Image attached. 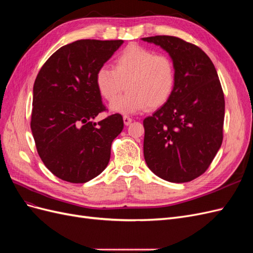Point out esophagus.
Instances as JSON below:
<instances>
[{"label": "esophagus", "instance_id": "obj_1", "mask_svg": "<svg viewBox=\"0 0 253 253\" xmlns=\"http://www.w3.org/2000/svg\"><path fill=\"white\" fill-rule=\"evenodd\" d=\"M132 121H133V119H132L131 117H128V116H124V124H125L126 126H128L129 124H131Z\"/></svg>", "mask_w": 253, "mask_h": 253}]
</instances>
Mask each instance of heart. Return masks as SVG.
Here are the masks:
<instances>
[{"label": "heart", "instance_id": "obj_1", "mask_svg": "<svg viewBox=\"0 0 253 253\" xmlns=\"http://www.w3.org/2000/svg\"><path fill=\"white\" fill-rule=\"evenodd\" d=\"M175 66L170 57L137 44L127 45L114 59V68L103 65L96 74L101 96L112 101L127 85L128 92L110 105L111 111L135 114L164 105L175 86Z\"/></svg>", "mask_w": 253, "mask_h": 253}]
</instances>
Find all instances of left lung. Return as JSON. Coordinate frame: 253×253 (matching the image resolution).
Here are the masks:
<instances>
[{
    "instance_id": "left-lung-1",
    "label": "left lung",
    "mask_w": 253,
    "mask_h": 253,
    "mask_svg": "<svg viewBox=\"0 0 253 253\" xmlns=\"http://www.w3.org/2000/svg\"><path fill=\"white\" fill-rule=\"evenodd\" d=\"M141 40L169 53L176 75L169 100L143 120L145 163L167 181H191L208 169L223 142L225 98L216 70L200 47L179 38Z\"/></svg>"
}]
</instances>
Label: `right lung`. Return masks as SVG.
Returning a JSON list of instances; mask_svg holds the SVG:
<instances>
[{"label":"right lung","mask_w":253,"mask_h":253,"mask_svg":"<svg viewBox=\"0 0 253 253\" xmlns=\"http://www.w3.org/2000/svg\"><path fill=\"white\" fill-rule=\"evenodd\" d=\"M122 40H78L48 58L34 84L30 127L38 154L60 179L84 183L108 166L113 140L124 128L120 114L94 122L105 111L96 74Z\"/></svg>","instance_id":"obj_1"}]
</instances>
